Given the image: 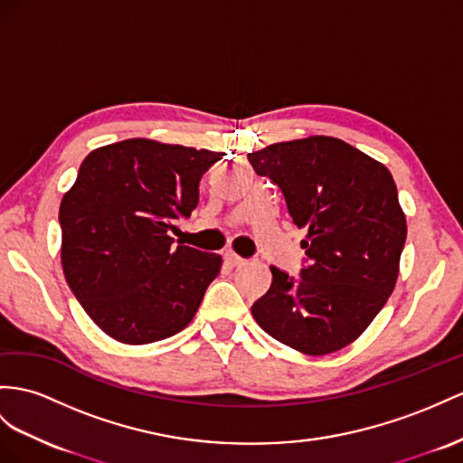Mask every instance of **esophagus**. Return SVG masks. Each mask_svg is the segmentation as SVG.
I'll list each match as a JSON object with an SVG mask.
<instances>
[{
    "label": "esophagus",
    "instance_id": "1",
    "mask_svg": "<svg viewBox=\"0 0 463 463\" xmlns=\"http://www.w3.org/2000/svg\"><path fill=\"white\" fill-rule=\"evenodd\" d=\"M224 262H227L231 268H239L246 262V260L241 258L239 254H234L232 250H229V252H224Z\"/></svg>",
    "mask_w": 463,
    "mask_h": 463
}]
</instances>
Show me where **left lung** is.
I'll list each match as a JSON object with an SVG mask.
<instances>
[{"instance_id": "left-lung-1", "label": "left lung", "mask_w": 463, "mask_h": 463, "mask_svg": "<svg viewBox=\"0 0 463 463\" xmlns=\"http://www.w3.org/2000/svg\"><path fill=\"white\" fill-rule=\"evenodd\" d=\"M286 197L307 264L301 278L269 266L271 286L252 305L256 323L309 355L348 346L393 293L407 219L382 162L335 137L276 142L248 154Z\"/></svg>"}]
</instances>
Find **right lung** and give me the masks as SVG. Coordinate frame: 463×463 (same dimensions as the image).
<instances>
[{"instance_id":"obj_1","label":"right lung","mask_w":463,"mask_h":463,"mask_svg":"<svg viewBox=\"0 0 463 463\" xmlns=\"http://www.w3.org/2000/svg\"><path fill=\"white\" fill-rule=\"evenodd\" d=\"M221 152L128 138L81 162L61 213L62 269L105 335L123 345L174 336L195 317L222 258L184 246L170 231L199 201Z\"/></svg>"}]
</instances>
